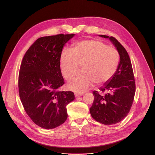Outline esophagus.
<instances>
[{"label":"esophagus","instance_id":"esophagus-1","mask_svg":"<svg viewBox=\"0 0 155 155\" xmlns=\"http://www.w3.org/2000/svg\"><path fill=\"white\" fill-rule=\"evenodd\" d=\"M74 95H75V96H76V97H78L82 96V95H83V94H78V93H75Z\"/></svg>","mask_w":155,"mask_h":155}]
</instances>
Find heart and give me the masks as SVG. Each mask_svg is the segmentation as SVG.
Wrapping results in <instances>:
<instances>
[{
	"mask_svg": "<svg viewBox=\"0 0 155 155\" xmlns=\"http://www.w3.org/2000/svg\"><path fill=\"white\" fill-rule=\"evenodd\" d=\"M61 69L66 79L71 78L82 64L83 71L72 78L68 88L78 93L90 88L93 83H107L116 71L119 62L117 50L98 40L80 41L71 50L64 49L61 54Z\"/></svg>",
	"mask_w": 155,
	"mask_h": 155,
	"instance_id": "b5f03b06",
	"label": "heart"
}]
</instances>
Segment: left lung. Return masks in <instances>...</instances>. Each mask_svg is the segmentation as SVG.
Wrapping results in <instances>:
<instances>
[{
	"mask_svg": "<svg viewBox=\"0 0 155 155\" xmlns=\"http://www.w3.org/2000/svg\"><path fill=\"white\" fill-rule=\"evenodd\" d=\"M98 36L110 39L119 54L120 61L110 80L99 88L100 92H105V95L93 91L94 100L89 111L96 121L104 125H113L120 122L130 110L135 84L131 62L124 47L112 36Z\"/></svg>",
	"mask_w": 155,
	"mask_h": 155,
	"instance_id": "obj_1",
	"label": "left lung"
}]
</instances>
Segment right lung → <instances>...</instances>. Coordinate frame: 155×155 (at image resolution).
<instances>
[{
  "instance_id": "add662e5",
  "label": "right lung",
  "mask_w": 155,
  "mask_h": 155,
  "mask_svg": "<svg viewBox=\"0 0 155 155\" xmlns=\"http://www.w3.org/2000/svg\"><path fill=\"white\" fill-rule=\"evenodd\" d=\"M74 34L38 39L25 54L18 77L19 95L27 115L45 129H53L67 118L66 106L75 98L71 91H60L64 84L60 69L62 50Z\"/></svg>"
}]
</instances>
